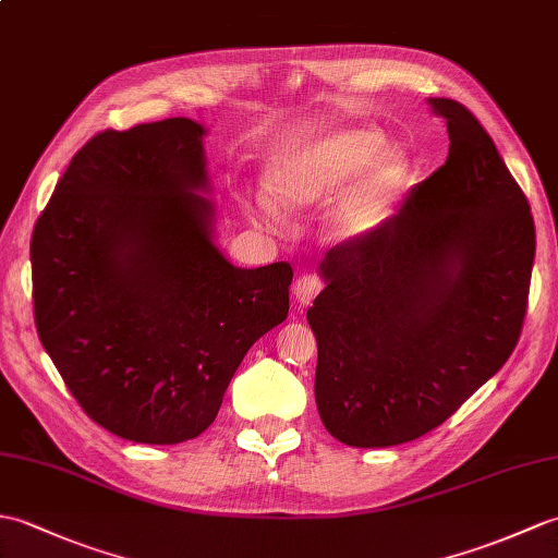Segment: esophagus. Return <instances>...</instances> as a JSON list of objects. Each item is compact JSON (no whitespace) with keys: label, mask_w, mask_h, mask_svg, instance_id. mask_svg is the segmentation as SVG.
Wrapping results in <instances>:
<instances>
[{"label":"esophagus","mask_w":558,"mask_h":558,"mask_svg":"<svg viewBox=\"0 0 558 558\" xmlns=\"http://www.w3.org/2000/svg\"><path fill=\"white\" fill-rule=\"evenodd\" d=\"M323 290V282L318 276L306 274L300 280L294 282V300L300 306H308L311 302L316 300V294Z\"/></svg>","instance_id":"obj_1"}]
</instances>
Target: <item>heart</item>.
Listing matches in <instances>:
<instances>
[{
    "label": "heart",
    "mask_w": 558,
    "mask_h": 558,
    "mask_svg": "<svg viewBox=\"0 0 558 558\" xmlns=\"http://www.w3.org/2000/svg\"><path fill=\"white\" fill-rule=\"evenodd\" d=\"M383 147L385 137L371 128L328 133L270 161L266 187L284 214H302L328 202L361 170L328 220L332 238H361L383 223L409 183L407 159L399 151L380 155ZM274 202L266 197L254 202L264 226L278 223Z\"/></svg>",
    "instance_id": "1"
}]
</instances>
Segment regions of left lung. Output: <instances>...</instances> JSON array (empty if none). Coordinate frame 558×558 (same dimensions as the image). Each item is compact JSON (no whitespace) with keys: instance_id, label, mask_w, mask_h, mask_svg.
Here are the masks:
<instances>
[{"instance_id":"obj_1","label":"left lung","mask_w":558,"mask_h":558,"mask_svg":"<svg viewBox=\"0 0 558 558\" xmlns=\"http://www.w3.org/2000/svg\"><path fill=\"white\" fill-rule=\"evenodd\" d=\"M445 166L364 238L318 266L308 308L316 407L349 447H395L442 425L521 338L535 223L481 121L447 97Z\"/></svg>"}]
</instances>
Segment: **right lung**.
Returning a JSON list of instances; mask_svg holds the SVG:
<instances>
[{"instance_id": "1", "label": "right lung", "mask_w": 558, "mask_h": 558, "mask_svg": "<svg viewBox=\"0 0 558 558\" xmlns=\"http://www.w3.org/2000/svg\"><path fill=\"white\" fill-rule=\"evenodd\" d=\"M204 133L166 119L95 135L33 230L45 352L87 416L131 442L202 435L290 311V264L238 268L216 247Z\"/></svg>"}]
</instances>
